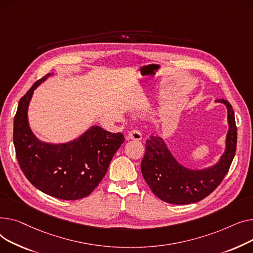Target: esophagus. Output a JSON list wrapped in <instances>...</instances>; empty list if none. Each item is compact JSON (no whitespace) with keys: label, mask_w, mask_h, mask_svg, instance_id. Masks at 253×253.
Listing matches in <instances>:
<instances>
[{"label":"esophagus","mask_w":253,"mask_h":253,"mask_svg":"<svg viewBox=\"0 0 253 253\" xmlns=\"http://www.w3.org/2000/svg\"><path fill=\"white\" fill-rule=\"evenodd\" d=\"M142 139V133L138 129H131L127 133V140H135L140 141Z\"/></svg>","instance_id":"esophagus-1"}]
</instances>
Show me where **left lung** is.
<instances>
[{"label":"left lung","instance_id":"8db88e82","mask_svg":"<svg viewBox=\"0 0 253 253\" xmlns=\"http://www.w3.org/2000/svg\"><path fill=\"white\" fill-rule=\"evenodd\" d=\"M228 109L229 130L224 154L214 166L204 169H191L182 166L160 137L151 136L146 141L141 171L151 191L161 200L171 204L198 202L209 196L224 180L234 159L237 146V126L231 104L224 99Z\"/></svg>","mask_w":253,"mask_h":253}]
</instances>
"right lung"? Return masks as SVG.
Masks as SVG:
<instances>
[{"instance_id":"add662e5","label":"right lung","mask_w":253,"mask_h":253,"mask_svg":"<svg viewBox=\"0 0 253 253\" xmlns=\"http://www.w3.org/2000/svg\"><path fill=\"white\" fill-rule=\"evenodd\" d=\"M50 76L36 82L19 101L13 128L16 157L26 179L44 194L64 200L82 199L102 181L125 137L93 126L68 143L40 141L29 127L27 109L34 91Z\"/></svg>"}]
</instances>
